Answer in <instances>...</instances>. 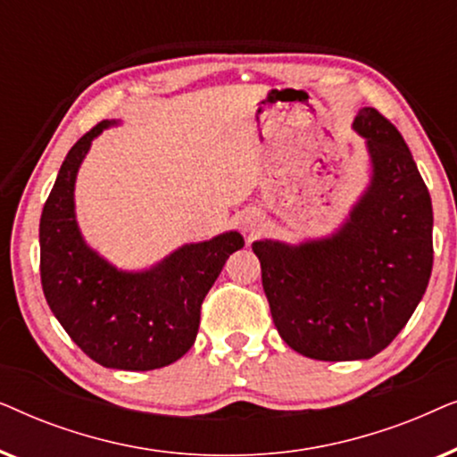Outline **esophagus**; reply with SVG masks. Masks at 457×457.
I'll return each instance as SVG.
<instances>
[{"mask_svg": "<svg viewBox=\"0 0 457 457\" xmlns=\"http://www.w3.org/2000/svg\"><path fill=\"white\" fill-rule=\"evenodd\" d=\"M258 227H260L258 218H243V230H247V233H255Z\"/></svg>", "mask_w": 457, "mask_h": 457, "instance_id": "1", "label": "esophagus"}]
</instances>
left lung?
<instances>
[{
	"instance_id": "obj_1",
	"label": "left lung",
	"mask_w": 457,
	"mask_h": 457,
	"mask_svg": "<svg viewBox=\"0 0 457 457\" xmlns=\"http://www.w3.org/2000/svg\"><path fill=\"white\" fill-rule=\"evenodd\" d=\"M353 129L372 180L333 237L285 245L255 241L278 335L312 360H368L395 339L433 270V204L403 137L374 108Z\"/></svg>"
}]
</instances>
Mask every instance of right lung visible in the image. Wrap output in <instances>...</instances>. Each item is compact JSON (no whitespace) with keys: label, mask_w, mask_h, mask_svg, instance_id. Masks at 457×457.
Returning <instances> with one entry per match:
<instances>
[{"label":"right lung","mask_w":457,"mask_h":457,"mask_svg":"<svg viewBox=\"0 0 457 457\" xmlns=\"http://www.w3.org/2000/svg\"><path fill=\"white\" fill-rule=\"evenodd\" d=\"M104 120L74 143L43 205L41 285L49 310L71 339L116 370H155L195 343L202 303L228 255L243 247L237 230L189 243L143 272H122L87 247L74 218V180Z\"/></svg>","instance_id":"obj_1"}]
</instances>
